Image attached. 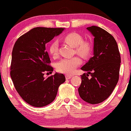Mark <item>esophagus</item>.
I'll return each instance as SVG.
<instances>
[{"label":"esophagus","mask_w":131,"mask_h":131,"mask_svg":"<svg viewBox=\"0 0 131 131\" xmlns=\"http://www.w3.org/2000/svg\"><path fill=\"white\" fill-rule=\"evenodd\" d=\"M65 77H66V79H70V78H71V77H72V75H69V74H66V75H65Z\"/></svg>","instance_id":"esophagus-1"}]
</instances>
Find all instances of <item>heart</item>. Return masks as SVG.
Wrapping results in <instances>:
<instances>
[{
  "instance_id": "obj_1",
  "label": "heart",
  "mask_w": 131,
  "mask_h": 131,
  "mask_svg": "<svg viewBox=\"0 0 131 131\" xmlns=\"http://www.w3.org/2000/svg\"><path fill=\"white\" fill-rule=\"evenodd\" d=\"M63 40L66 43L75 48V52L84 57L90 55L91 51L90 43L87 41H83L82 36L77 33H70L63 37ZM50 54L56 57L58 53V43L57 41H53L50 43L49 49ZM82 63L81 58L78 57L63 58L57 63V70L61 73L73 74L75 69Z\"/></svg>"
}]
</instances>
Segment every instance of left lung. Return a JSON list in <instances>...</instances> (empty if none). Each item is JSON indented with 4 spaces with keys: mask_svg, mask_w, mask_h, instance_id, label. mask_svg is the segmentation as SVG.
Wrapping results in <instances>:
<instances>
[{
    "mask_svg": "<svg viewBox=\"0 0 131 131\" xmlns=\"http://www.w3.org/2000/svg\"><path fill=\"white\" fill-rule=\"evenodd\" d=\"M86 29L94 37V56L81 68L88 73L81 75L78 93L84 101L95 104L108 98L114 90L119 80L121 58L117 42L111 34L96 26Z\"/></svg>",
    "mask_w": 131,
    "mask_h": 131,
    "instance_id": "8db88e82",
    "label": "left lung"
}]
</instances>
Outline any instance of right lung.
Masks as SVG:
<instances>
[{
	"label": "right lung",
	"instance_id": "1",
	"mask_svg": "<svg viewBox=\"0 0 131 131\" xmlns=\"http://www.w3.org/2000/svg\"><path fill=\"white\" fill-rule=\"evenodd\" d=\"M64 29L34 28L18 38L13 48L11 79L20 96L33 107H41L52 103L59 86L65 81L63 74L58 73L43 77L45 71H53L45 45Z\"/></svg>",
	"mask_w": 131,
	"mask_h": 131
}]
</instances>
